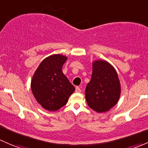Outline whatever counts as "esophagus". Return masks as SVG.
Masks as SVG:
<instances>
[{
  "instance_id": "obj_1",
  "label": "esophagus",
  "mask_w": 148,
  "mask_h": 148,
  "mask_svg": "<svg viewBox=\"0 0 148 148\" xmlns=\"http://www.w3.org/2000/svg\"><path fill=\"white\" fill-rule=\"evenodd\" d=\"M81 91H82V90H81V88H79V86L76 87V92H77V93H80Z\"/></svg>"
}]
</instances>
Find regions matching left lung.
I'll use <instances>...</instances> for the list:
<instances>
[{
	"label": "left lung",
	"mask_w": 148,
	"mask_h": 148,
	"mask_svg": "<svg viewBox=\"0 0 148 148\" xmlns=\"http://www.w3.org/2000/svg\"><path fill=\"white\" fill-rule=\"evenodd\" d=\"M121 83L113 66L105 60L92 63V75L87 84L85 96L88 106L98 113L109 111L119 100Z\"/></svg>",
	"instance_id": "1"
}]
</instances>
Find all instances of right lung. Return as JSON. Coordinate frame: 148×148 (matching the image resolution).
Listing matches in <instances>:
<instances>
[{
	"instance_id": "right-lung-1",
	"label": "right lung",
	"mask_w": 148,
	"mask_h": 148,
	"mask_svg": "<svg viewBox=\"0 0 148 148\" xmlns=\"http://www.w3.org/2000/svg\"><path fill=\"white\" fill-rule=\"evenodd\" d=\"M66 56L52 54L40 63L31 80V90L38 103L49 111H56L65 105L75 91L62 72Z\"/></svg>"
}]
</instances>
